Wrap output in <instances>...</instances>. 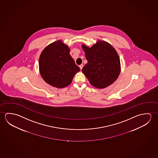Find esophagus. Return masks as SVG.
<instances>
[{
    "label": "esophagus",
    "instance_id": "1",
    "mask_svg": "<svg viewBox=\"0 0 158 158\" xmlns=\"http://www.w3.org/2000/svg\"><path fill=\"white\" fill-rule=\"evenodd\" d=\"M79 67H80V69H82V68H83V64H80V65H79Z\"/></svg>",
    "mask_w": 158,
    "mask_h": 158
}]
</instances>
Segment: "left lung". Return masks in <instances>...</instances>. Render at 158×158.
<instances>
[{"label":"left lung","mask_w":158,"mask_h":158,"mask_svg":"<svg viewBox=\"0 0 158 158\" xmlns=\"http://www.w3.org/2000/svg\"><path fill=\"white\" fill-rule=\"evenodd\" d=\"M87 64L82 72L92 85L105 88L117 80L121 72L119 56L111 44L99 40L91 47L81 44Z\"/></svg>","instance_id":"obj_1"}]
</instances>
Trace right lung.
Wrapping results in <instances>:
<instances>
[{
  "mask_svg": "<svg viewBox=\"0 0 158 158\" xmlns=\"http://www.w3.org/2000/svg\"><path fill=\"white\" fill-rule=\"evenodd\" d=\"M70 49L61 40L45 47L39 58V70L42 79L50 85L64 88L70 85L80 68L71 57Z\"/></svg>",
  "mask_w": 158,
  "mask_h": 158,
  "instance_id": "right-lung-1",
  "label": "right lung"
}]
</instances>
